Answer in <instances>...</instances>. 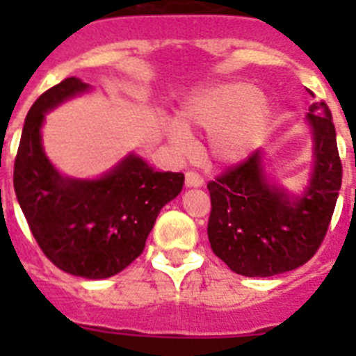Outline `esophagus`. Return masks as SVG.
Masks as SVG:
<instances>
[{"label": "esophagus", "instance_id": "1", "mask_svg": "<svg viewBox=\"0 0 356 356\" xmlns=\"http://www.w3.org/2000/svg\"><path fill=\"white\" fill-rule=\"evenodd\" d=\"M185 185L187 187H201L203 185V178H201L200 172L187 171L185 172Z\"/></svg>", "mask_w": 356, "mask_h": 356}]
</instances>
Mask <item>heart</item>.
Listing matches in <instances>:
<instances>
[{
    "mask_svg": "<svg viewBox=\"0 0 356 356\" xmlns=\"http://www.w3.org/2000/svg\"><path fill=\"white\" fill-rule=\"evenodd\" d=\"M188 127L210 131L209 155L217 163H235L257 147L269 124L266 99L248 83H222L193 96L181 110ZM171 137L180 149L191 146L181 127H171Z\"/></svg>",
    "mask_w": 356,
    "mask_h": 356,
    "instance_id": "b5f03b06",
    "label": "heart"
}]
</instances>
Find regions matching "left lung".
<instances>
[{"label":"left lung","instance_id":"obj_1","mask_svg":"<svg viewBox=\"0 0 356 356\" xmlns=\"http://www.w3.org/2000/svg\"><path fill=\"white\" fill-rule=\"evenodd\" d=\"M314 96L312 90H308ZM314 128V171L307 193L291 197L266 180L260 151L209 181L213 253L242 276H275L303 266L323 244L342 181L332 112L308 106Z\"/></svg>","mask_w":356,"mask_h":356}]
</instances>
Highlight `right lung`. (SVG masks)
<instances>
[{"mask_svg": "<svg viewBox=\"0 0 356 356\" xmlns=\"http://www.w3.org/2000/svg\"><path fill=\"white\" fill-rule=\"evenodd\" d=\"M89 89L65 78L40 94L26 115L14 162V188L31 235L58 269L108 278L144 251L165 203L184 187V172L156 171L130 155L99 180L62 178L40 144L44 112Z\"/></svg>", "mask_w": 356, "mask_h": 356, "instance_id": "1", "label": "right lung"}]
</instances>
